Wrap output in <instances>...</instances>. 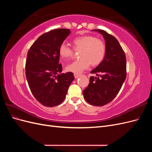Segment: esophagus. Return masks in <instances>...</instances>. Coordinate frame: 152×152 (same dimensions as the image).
Masks as SVG:
<instances>
[{
    "label": "esophagus",
    "instance_id": "esophagus-1",
    "mask_svg": "<svg viewBox=\"0 0 152 152\" xmlns=\"http://www.w3.org/2000/svg\"><path fill=\"white\" fill-rule=\"evenodd\" d=\"M74 77L75 79H77V78H79L80 77V75L78 74V73H74Z\"/></svg>",
    "mask_w": 152,
    "mask_h": 152
}]
</instances>
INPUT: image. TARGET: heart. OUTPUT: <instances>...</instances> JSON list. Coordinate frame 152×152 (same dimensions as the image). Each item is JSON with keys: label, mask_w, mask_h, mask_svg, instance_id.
<instances>
[{"label": "heart", "mask_w": 152, "mask_h": 152, "mask_svg": "<svg viewBox=\"0 0 152 152\" xmlns=\"http://www.w3.org/2000/svg\"><path fill=\"white\" fill-rule=\"evenodd\" d=\"M73 48L76 51L80 50L79 59L68 64L66 68L68 72L80 73L92 66H97L102 62L106 54V45L102 40L93 35H85L77 37L72 41ZM65 44L59 48V55L65 59L71 58L74 50Z\"/></svg>", "instance_id": "b5f03b06"}]
</instances>
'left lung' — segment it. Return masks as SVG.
Instances as JSON below:
<instances>
[{
	"instance_id": "left-lung-1",
	"label": "left lung",
	"mask_w": 152,
	"mask_h": 152,
	"mask_svg": "<svg viewBox=\"0 0 152 152\" xmlns=\"http://www.w3.org/2000/svg\"><path fill=\"white\" fill-rule=\"evenodd\" d=\"M93 30L103 35L106 54L102 62L91 72L99 77H90L89 84L83 91V94L87 103L102 107L115 98L126 80V58L115 37L103 30Z\"/></svg>"
}]
</instances>
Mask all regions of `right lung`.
<instances>
[{
  "mask_svg": "<svg viewBox=\"0 0 152 152\" xmlns=\"http://www.w3.org/2000/svg\"><path fill=\"white\" fill-rule=\"evenodd\" d=\"M71 33L66 28L50 30L40 35L27 53L25 74L30 89L42 104L53 107L61 104L75 77L62 72L59 48Z\"/></svg>",
  "mask_w": 152,
  "mask_h": 152,
  "instance_id": "1",
  "label": "right lung"
}]
</instances>
